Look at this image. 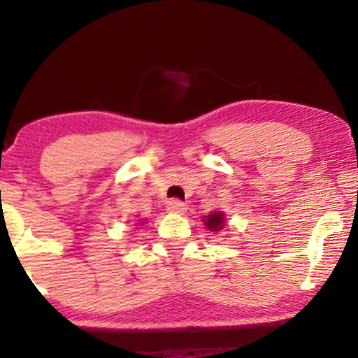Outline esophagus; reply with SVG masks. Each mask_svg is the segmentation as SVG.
<instances>
[{
	"instance_id": "esophagus-1",
	"label": "esophagus",
	"mask_w": 358,
	"mask_h": 358,
	"mask_svg": "<svg viewBox=\"0 0 358 358\" xmlns=\"http://www.w3.org/2000/svg\"><path fill=\"white\" fill-rule=\"evenodd\" d=\"M167 212L169 213H175V215H183L186 212V206L183 202H180L178 199H172L167 202Z\"/></svg>"
}]
</instances>
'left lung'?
Segmentation results:
<instances>
[{
	"label": "left lung",
	"mask_w": 358,
	"mask_h": 358,
	"mask_svg": "<svg viewBox=\"0 0 358 358\" xmlns=\"http://www.w3.org/2000/svg\"><path fill=\"white\" fill-rule=\"evenodd\" d=\"M202 222H204V225L209 231H213V233L220 231V230H223V227L227 225L225 212H222V210L210 212L209 215L202 217Z\"/></svg>",
	"instance_id": "1"
}]
</instances>
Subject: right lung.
Instances as JSON below:
<instances>
[{"label": "right lung", "mask_w": 358, "mask_h": 358, "mask_svg": "<svg viewBox=\"0 0 358 358\" xmlns=\"http://www.w3.org/2000/svg\"><path fill=\"white\" fill-rule=\"evenodd\" d=\"M145 222H146V220H143V222H140V225H143V223H145Z\"/></svg>", "instance_id": "obj_1"}]
</instances>
